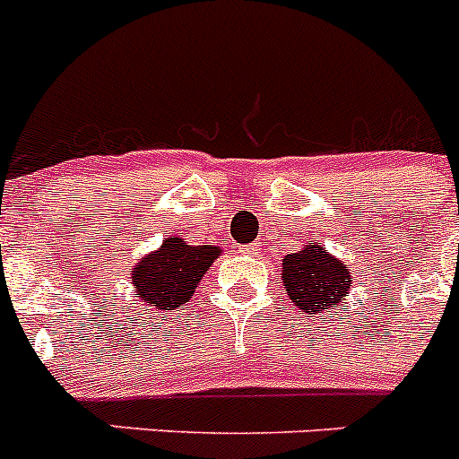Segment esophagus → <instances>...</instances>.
Wrapping results in <instances>:
<instances>
[{
  "label": "esophagus",
  "mask_w": 459,
  "mask_h": 459,
  "mask_svg": "<svg viewBox=\"0 0 459 459\" xmlns=\"http://www.w3.org/2000/svg\"><path fill=\"white\" fill-rule=\"evenodd\" d=\"M238 250H241L243 255H255V253H257V246H255V243H250V246H241Z\"/></svg>",
  "instance_id": "obj_1"
}]
</instances>
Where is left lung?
I'll return each mask as SVG.
<instances>
[{
	"label": "left lung",
	"instance_id": "left-lung-1",
	"mask_svg": "<svg viewBox=\"0 0 459 459\" xmlns=\"http://www.w3.org/2000/svg\"><path fill=\"white\" fill-rule=\"evenodd\" d=\"M285 294L303 312H322L335 307L350 294V266L328 255L322 246H306L282 259Z\"/></svg>",
	"mask_w": 459,
	"mask_h": 459
}]
</instances>
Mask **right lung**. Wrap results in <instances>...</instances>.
<instances>
[{
  "label": "right lung",
  "mask_w": 459,
  "mask_h": 459,
  "mask_svg": "<svg viewBox=\"0 0 459 459\" xmlns=\"http://www.w3.org/2000/svg\"><path fill=\"white\" fill-rule=\"evenodd\" d=\"M218 255V246H188L186 238L169 237L137 262L131 273L133 287L147 306L174 310L193 299L197 282Z\"/></svg>",
  "instance_id": "1"
}]
</instances>
